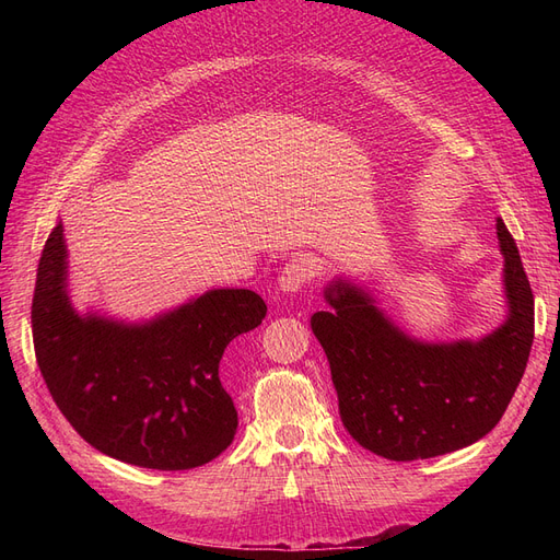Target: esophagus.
I'll return each instance as SVG.
<instances>
[{
    "mask_svg": "<svg viewBox=\"0 0 560 560\" xmlns=\"http://www.w3.org/2000/svg\"><path fill=\"white\" fill-rule=\"evenodd\" d=\"M313 276H315L313 259L306 257V254H296V257H292L290 264L282 268L278 284L284 294H299L306 290V284L311 282Z\"/></svg>",
    "mask_w": 560,
    "mask_h": 560,
    "instance_id": "esophagus-1",
    "label": "esophagus"
}]
</instances>
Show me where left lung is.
Here are the masks:
<instances>
[{
  "instance_id": "left-lung-1",
  "label": "left lung",
  "mask_w": 560,
  "mask_h": 560,
  "mask_svg": "<svg viewBox=\"0 0 560 560\" xmlns=\"http://www.w3.org/2000/svg\"><path fill=\"white\" fill-rule=\"evenodd\" d=\"M506 319L477 341H420L397 327L362 284L334 278L329 311L311 317L331 366L350 436L387 460L409 463L465 448L493 430L528 364L535 301L518 247L498 217Z\"/></svg>"
}]
</instances>
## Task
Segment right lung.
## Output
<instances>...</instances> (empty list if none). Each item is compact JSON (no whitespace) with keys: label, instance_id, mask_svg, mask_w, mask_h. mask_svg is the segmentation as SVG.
<instances>
[{"label":"right lung","instance_id":"obj_1","mask_svg":"<svg viewBox=\"0 0 560 560\" xmlns=\"http://www.w3.org/2000/svg\"><path fill=\"white\" fill-rule=\"evenodd\" d=\"M252 290H210L151 319L77 313L67 292L62 222L44 245L32 338L50 397L86 442L147 469H194L226 451L238 430L222 354L261 325Z\"/></svg>","mask_w":560,"mask_h":560}]
</instances>
